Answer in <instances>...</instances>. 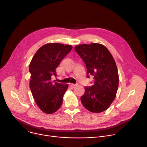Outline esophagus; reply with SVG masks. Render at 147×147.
<instances>
[{
  "instance_id": "obj_1",
  "label": "esophagus",
  "mask_w": 147,
  "mask_h": 147,
  "mask_svg": "<svg viewBox=\"0 0 147 147\" xmlns=\"http://www.w3.org/2000/svg\"><path fill=\"white\" fill-rule=\"evenodd\" d=\"M70 85H71V86L72 88H74L75 86H76L77 85H78V84H73V83H71V84H70Z\"/></svg>"
}]
</instances>
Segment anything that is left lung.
I'll return each instance as SVG.
<instances>
[{"label": "left lung", "mask_w": 147, "mask_h": 147, "mask_svg": "<svg viewBox=\"0 0 147 147\" xmlns=\"http://www.w3.org/2000/svg\"><path fill=\"white\" fill-rule=\"evenodd\" d=\"M74 49L86 64L87 78L94 76V85L85 87L81 102L92 113L109 109L116 96L119 74L114 59L105 46L96 43L82 44Z\"/></svg>", "instance_id": "1"}]
</instances>
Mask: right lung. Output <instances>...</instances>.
Segmentation results:
<instances>
[{
    "mask_svg": "<svg viewBox=\"0 0 147 147\" xmlns=\"http://www.w3.org/2000/svg\"><path fill=\"white\" fill-rule=\"evenodd\" d=\"M71 45L58 43L44 45L38 49L30 62V88L39 109L52 114L61 107L67 84L52 81L61 61L71 51Z\"/></svg>",
    "mask_w": 147,
    "mask_h": 147,
    "instance_id": "right-lung-1",
    "label": "right lung"
}]
</instances>
